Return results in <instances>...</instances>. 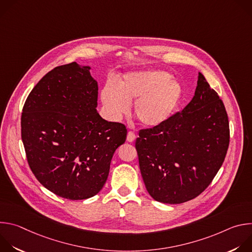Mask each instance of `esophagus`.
I'll return each mask as SVG.
<instances>
[{"instance_id": "34e87169", "label": "esophagus", "mask_w": 252, "mask_h": 252, "mask_svg": "<svg viewBox=\"0 0 252 252\" xmlns=\"http://www.w3.org/2000/svg\"><path fill=\"white\" fill-rule=\"evenodd\" d=\"M135 138H136V135H135V133H134V132H132V131H128V132H127L126 140H127L128 142H132V141H134V140H135Z\"/></svg>"}]
</instances>
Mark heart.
Here are the masks:
<instances>
[{
    "label": "heart",
    "instance_id": "obj_1",
    "mask_svg": "<svg viewBox=\"0 0 252 252\" xmlns=\"http://www.w3.org/2000/svg\"><path fill=\"white\" fill-rule=\"evenodd\" d=\"M119 90L107 83L101 91V99L109 114L116 120L127 115L131 102L136 120L147 127L166 123L184 99V88L167 71L147 69L132 71L119 82Z\"/></svg>",
    "mask_w": 252,
    "mask_h": 252
}]
</instances>
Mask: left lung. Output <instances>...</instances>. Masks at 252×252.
<instances>
[{"instance_id":"obj_1","label":"left lung","mask_w":252,"mask_h":252,"mask_svg":"<svg viewBox=\"0 0 252 252\" xmlns=\"http://www.w3.org/2000/svg\"><path fill=\"white\" fill-rule=\"evenodd\" d=\"M228 145L224 104L199 73L194 95L182 112L138 132L135 149L147 190L162 203L193 199L217 175Z\"/></svg>"}]
</instances>
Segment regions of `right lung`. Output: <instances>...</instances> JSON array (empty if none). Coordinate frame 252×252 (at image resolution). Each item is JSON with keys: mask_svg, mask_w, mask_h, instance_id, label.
<instances>
[{"mask_svg": "<svg viewBox=\"0 0 252 252\" xmlns=\"http://www.w3.org/2000/svg\"><path fill=\"white\" fill-rule=\"evenodd\" d=\"M90 69L74 62L49 71L30 93L21 118L32 173L47 189L71 200L99 192L127 133L125 125L97 113V82Z\"/></svg>", "mask_w": 252, "mask_h": 252, "instance_id": "right-lung-1", "label": "right lung"}]
</instances>
